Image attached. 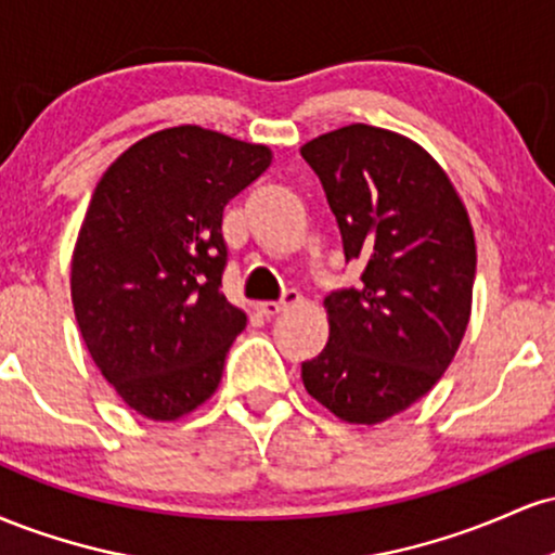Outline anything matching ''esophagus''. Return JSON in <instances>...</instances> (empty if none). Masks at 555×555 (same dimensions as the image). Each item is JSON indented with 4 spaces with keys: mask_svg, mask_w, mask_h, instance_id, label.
Listing matches in <instances>:
<instances>
[{
    "mask_svg": "<svg viewBox=\"0 0 555 555\" xmlns=\"http://www.w3.org/2000/svg\"><path fill=\"white\" fill-rule=\"evenodd\" d=\"M299 302H302V295H299V292H295V289H289V292H284V297L279 299V302H260L258 310H260V315L273 318V315L284 313V310L297 308Z\"/></svg>",
    "mask_w": 555,
    "mask_h": 555,
    "instance_id": "esophagus-1",
    "label": "esophagus"
}]
</instances>
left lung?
Here are the masks:
<instances>
[{
  "instance_id": "1",
  "label": "left lung",
  "mask_w": 555,
  "mask_h": 555,
  "mask_svg": "<svg viewBox=\"0 0 555 555\" xmlns=\"http://www.w3.org/2000/svg\"><path fill=\"white\" fill-rule=\"evenodd\" d=\"M323 184L360 284L326 297L328 341L302 384L344 423L399 415L441 380L473 310L475 232L446 171L415 140L347 125L299 149Z\"/></svg>"
}]
</instances>
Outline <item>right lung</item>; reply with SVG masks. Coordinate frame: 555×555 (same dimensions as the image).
<instances>
[{
    "label": "right lung",
    "mask_w": 555,
    "mask_h": 555,
    "mask_svg": "<svg viewBox=\"0 0 555 555\" xmlns=\"http://www.w3.org/2000/svg\"><path fill=\"white\" fill-rule=\"evenodd\" d=\"M269 164V145L180 125L138 140L95 184L73 308L95 367L138 415L180 420L219 386L247 323L221 292V216Z\"/></svg>",
    "instance_id": "add662e5"
}]
</instances>
